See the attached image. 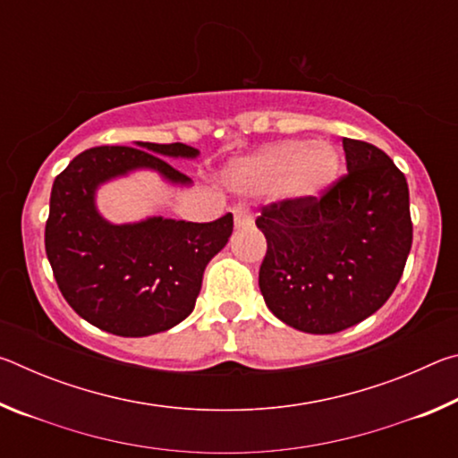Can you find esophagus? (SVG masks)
I'll return each mask as SVG.
<instances>
[{
  "instance_id": "obj_1",
  "label": "esophagus",
  "mask_w": 458,
  "mask_h": 458,
  "mask_svg": "<svg viewBox=\"0 0 458 458\" xmlns=\"http://www.w3.org/2000/svg\"><path fill=\"white\" fill-rule=\"evenodd\" d=\"M234 224H236V228L252 226V216H250V212H248V208H244V206L234 208Z\"/></svg>"
}]
</instances>
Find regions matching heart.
Segmentation results:
<instances>
[{"label":"heart","instance_id":"obj_1","mask_svg":"<svg viewBox=\"0 0 458 458\" xmlns=\"http://www.w3.org/2000/svg\"><path fill=\"white\" fill-rule=\"evenodd\" d=\"M339 153L325 141H281L262 147L232 167L230 183L242 193L278 190L289 201H311L327 191L339 174Z\"/></svg>","mask_w":458,"mask_h":458}]
</instances>
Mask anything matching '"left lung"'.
I'll list each match as a JSON object with an SVG mask.
<instances>
[{
    "instance_id": "obj_1",
    "label": "left lung",
    "mask_w": 458,
    "mask_h": 458,
    "mask_svg": "<svg viewBox=\"0 0 458 458\" xmlns=\"http://www.w3.org/2000/svg\"><path fill=\"white\" fill-rule=\"evenodd\" d=\"M347 175L311 201H278L259 286L283 323L327 335L368 319L396 289L412 246L404 174L376 145L344 139Z\"/></svg>"
}]
</instances>
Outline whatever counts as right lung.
Listing matches in <instances>:
<instances>
[{
  "label": "right lung",
  "instance_id": "obj_1",
  "mask_svg": "<svg viewBox=\"0 0 458 458\" xmlns=\"http://www.w3.org/2000/svg\"><path fill=\"white\" fill-rule=\"evenodd\" d=\"M198 155L183 143L92 147L54 180L46 254L62 297L84 321L113 335L147 337L193 311L208 262L234 228L232 214L208 224L164 216L113 224L98 212L97 190L139 169L188 188L190 177L165 159Z\"/></svg>",
  "mask_w": 458,
  "mask_h": 458
}]
</instances>
